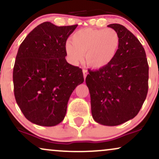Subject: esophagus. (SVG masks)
<instances>
[{
  "label": "esophagus",
  "instance_id": "1",
  "mask_svg": "<svg viewBox=\"0 0 159 159\" xmlns=\"http://www.w3.org/2000/svg\"><path fill=\"white\" fill-rule=\"evenodd\" d=\"M83 73H84V80H85V79H86V75H87V70H85V69H84V70H83Z\"/></svg>",
  "mask_w": 159,
  "mask_h": 159
}]
</instances>
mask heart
<instances>
[{
	"mask_svg": "<svg viewBox=\"0 0 159 159\" xmlns=\"http://www.w3.org/2000/svg\"><path fill=\"white\" fill-rule=\"evenodd\" d=\"M67 41L65 51L70 61L77 63L85 56L86 62L91 67L99 69L107 66L115 57L120 47L119 34L114 29H84Z\"/></svg>",
	"mask_w": 159,
	"mask_h": 159,
	"instance_id": "heart-1",
	"label": "heart"
}]
</instances>
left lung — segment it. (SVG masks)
I'll use <instances>...</instances> for the list:
<instances>
[{"label": "left lung", "instance_id": "8db88e82", "mask_svg": "<svg viewBox=\"0 0 159 159\" xmlns=\"http://www.w3.org/2000/svg\"><path fill=\"white\" fill-rule=\"evenodd\" d=\"M108 27L119 34V49L107 66L88 70L86 84L94 121L115 126L133 119L141 109L148 94L149 66L143 46L131 32L120 24Z\"/></svg>", "mask_w": 159, "mask_h": 159}]
</instances>
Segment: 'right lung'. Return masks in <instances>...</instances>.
Instances as JSON below:
<instances>
[{
	"label": "right lung",
	"instance_id": "add662e5",
	"mask_svg": "<svg viewBox=\"0 0 159 159\" xmlns=\"http://www.w3.org/2000/svg\"><path fill=\"white\" fill-rule=\"evenodd\" d=\"M77 26L45 22L18 49L13 69L15 100L26 119L38 125L60 123L72 92L84 81L81 68L65 59L66 42Z\"/></svg>",
	"mask_w": 159,
	"mask_h": 159
}]
</instances>
